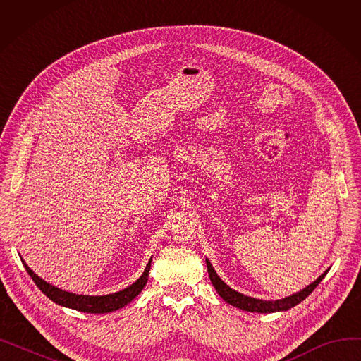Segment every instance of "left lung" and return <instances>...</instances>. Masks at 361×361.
I'll use <instances>...</instances> for the list:
<instances>
[{"instance_id":"left-lung-1","label":"left lung","mask_w":361,"mask_h":361,"mask_svg":"<svg viewBox=\"0 0 361 361\" xmlns=\"http://www.w3.org/2000/svg\"><path fill=\"white\" fill-rule=\"evenodd\" d=\"M206 267H207V274H209L212 286L215 287L216 293L228 302V305L238 307L241 310L245 312H252V313H274V312H286L290 310L291 307L297 306L298 302H301L306 297H309L312 294V291L319 286V282L325 278V275L328 274L329 269H326L324 274H322L314 282H312L310 286H307L306 288H302L301 291L281 298V300H260V298H253L249 295H244L235 290H233L231 287L226 286V283L216 275L214 267L211 264V262L206 259Z\"/></svg>"}]
</instances>
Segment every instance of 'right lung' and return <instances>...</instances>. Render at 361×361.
<instances>
[{"label": "right lung", "mask_w": 361, "mask_h": 361, "mask_svg": "<svg viewBox=\"0 0 361 361\" xmlns=\"http://www.w3.org/2000/svg\"><path fill=\"white\" fill-rule=\"evenodd\" d=\"M22 262L25 264L27 274L36 283V287L39 288L49 300L56 302V305L68 307V309H74L78 312H85V313H109V312H116V310L127 306L131 300H135L142 293L143 287L147 282L152 259H149L145 272L136 282H133L130 287H127L118 293L106 294V295H79V294H73V293L60 290L59 287H54L47 281H44L42 278L37 276L27 267L23 259H22Z\"/></svg>", "instance_id": "add662e5"}]
</instances>
